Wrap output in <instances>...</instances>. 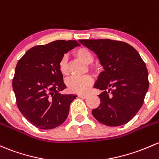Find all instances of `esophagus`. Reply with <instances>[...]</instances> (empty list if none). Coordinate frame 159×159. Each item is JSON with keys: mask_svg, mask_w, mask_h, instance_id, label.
Masks as SVG:
<instances>
[{"mask_svg": "<svg viewBox=\"0 0 159 159\" xmlns=\"http://www.w3.org/2000/svg\"><path fill=\"white\" fill-rule=\"evenodd\" d=\"M78 98L85 99V98H88V95H86V94H78Z\"/></svg>", "mask_w": 159, "mask_h": 159, "instance_id": "34e87169", "label": "esophagus"}]
</instances>
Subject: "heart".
<instances>
[{
    "label": "heart",
    "instance_id": "1",
    "mask_svg": "<svg viewBox=\"0 0 159 159\" xmlns=\"http://www.w3.org/2000/svg\"><path fill=\"white\" fill-rule=\"evenodd\" d=\"M75 56L78 59L81 60L82 62L86 65H90L93 62V56L89 49L85 47L78 48L74 52ZM58 69L61 74L64 76L68 75L69 70H68V58L66 56H62L60 59L58 63ZM68 89L71 92L78 93H84L88 92L93 84V79L91 76H85L83 78H69L66 81Z\"/></svg>",
    "mask_w": 159,
    "mask_h": 159
}]
</instances>
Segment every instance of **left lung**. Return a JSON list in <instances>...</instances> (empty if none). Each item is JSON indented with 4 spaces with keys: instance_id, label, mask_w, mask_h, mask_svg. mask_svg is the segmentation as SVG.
<instances>
[{
    "instance_id": "1",
    "label": "left lung",
    "mask_w": 159,
    "mask_h": 159,
    "mask_svg": "<svg viewBox=\"0 0 159 159\" xmlns=\"http://www.w3.org/2000/svg\"><path fill=\"white\" fill-rule=\"evenodd\" d=\"M79 42L98 56L103 68L93 85L102 91L99 94L101 103L92 110L93 117L108 126L126 124L142 107L148 91L149 83L146 64L138 52L124 42Z\"/></svg>"
}]
</instances>
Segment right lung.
I'll return each instance as SVG.
<instances>
[{"mask_svg": "<svg viewBox=\"0 0 159 159\" xmlns=\"http://www.w3.org/2000/svg\"><path fill=\"white\" fill-rule=\"evenodd\" d=\"M76 46H80L76 40H56L34 46L16 64L12 84L16 105L36 127L54 129L68 117L70 104L77 95L61 93L66 85L58 63Z\"/></svg>", "mask_w": 159, "mask_h": 159, "instance_id": "1", "label": "right lung"}]
</instances>
